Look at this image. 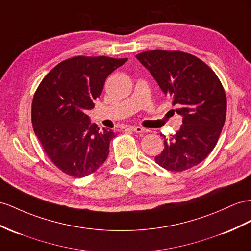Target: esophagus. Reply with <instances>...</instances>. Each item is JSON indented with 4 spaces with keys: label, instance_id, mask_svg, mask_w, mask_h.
<instances>
[{
    "label": "esophagus",
    "instance_id": "obj_1",
    "mask_svg": "<svg viewBox=\"0 0 251 251\" xmlns=\"http://www.w3.org/2000/svg\"><path fill=\"white\" fill-rule=\"evenodd\" d=\"M130 129L133 131V132H137V133H145L147 130L144 129V128L140 127V126H134V127H131Z\"/></svg>",
    "mask_w": 251,
    "mask_h": 251
}]
</instances>
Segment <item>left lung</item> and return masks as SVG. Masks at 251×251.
Wrapping results in <instances>:
<instances>
[{"label": "left lung", "instance_id": "obj_1", "mask_svg": "<svg viewBox=\"0 0 251 251\" xmlns=\"http://www.w3.org/2000/svg\"><path fill=\"white\" fill-rule=\"evenodd\" d=\"M136 57L183 118L155 161L171 172L189 170L207 158L221 136L227 111L222 82L208 64L180 50H152Z\"/></svg>", "mask_w": 251, "mask_h": 251}]
</instances>
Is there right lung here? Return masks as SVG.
I'll return each mask as SVG.
<instances>
[{
	"instance_id": "1",
	"label": "right lung",
	"mask_w": 251,
	"mask_h": 251,
	"mask_svg": "<svg viewBox=\"0 0 251 251\" xmlns=\"http://www.w3.org/2000/svg\"><path fill=\"white\" fill-rule=\"evenodd\" d=\"M127 58L76 56L61 61L44 77L31 102V123L44 151L69 176L92 174L106 161L117 132L100 131L87 110L100 95L107 77Z\"/></svg>"
}]
</instances>
